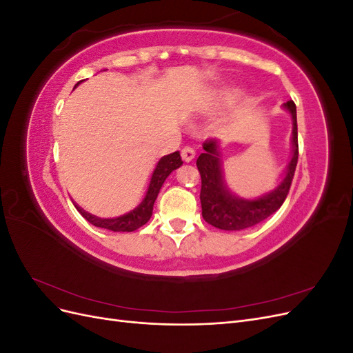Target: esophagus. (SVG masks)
Here are the masks:
<instances>
[{
  "label": "esophagus",
  "instance_id": "34e87169",
  "mask_svg": "<svg viewBox=\"0 0 353 353\" xmlns=\"http://www.w3.org/2000/svg\"><path fill=\"white\" fill-rule=\"evenodd\" d=\"M181 157H183L184 162H191V160L196 157V150L193 147L185 145L183 150H181Z\"/></svg>",
  "mask_w": 353,
  "mask_h": 353
}]
</instances>
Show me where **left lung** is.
Masks as SVG:
<instances>
[{"label": "left lung", "instance_id": "left-lung-1", "mask_svg": "<svg viewBox=\"0 0 353 353\" xmlns=\"http://www.w3.org/2000/svg\"><path fill=\"white\" fill-rule=\"evenodd\" d=\"M284 105L293 117V156L290 163H288L287 172L284 179L281 181V184L272 193L261 199L241 200L232 196L227 185L223 184L218 140L209 138V140L203 143L205 153H201L197 157L196 165L201 176V215L203 219L210 223V225L225 231H240L262 222L281 208L288 191H290L299 159L296 104L290 100Z\"/></svg>", "mask_w": 353, "mask_h": 353}]
</instances>
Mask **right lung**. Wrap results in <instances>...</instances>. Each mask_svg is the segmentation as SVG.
<instances>
[{"mask_svg":"<svg viewBox=\"0 0 353 353\" xmlns=\"http://www.w3.org/2000/svg\"><path fill=\"white\" fill-rule=\"evenodd\" d=\"M79 83V82H78ZM77 83V85H78ZM183 165V160H181L179 152L175 153H170L165 157H162L159 160V163L154 169V172L152 175L150 179V185H148V190L145 193L144 200L141 201V205L135 208L132 212L126 213V215H122L119 218H113V219H101L91 215V213L82 210L79 206L74 205V208L78 209V212L81 215L87 219L92 225L99 227V228H104V230H110V231H135L140 227H143L144 223L148 222V219L152 218V213H153V206H154V201L157 199V194L160 188H162L165 179L169 176V174L175 170L176 168H179Z\"/></svg>","mask_w":353,"mask_h":353,"instance_id":"obj_1","label":"right lung"}]
</instances>
